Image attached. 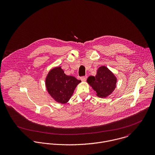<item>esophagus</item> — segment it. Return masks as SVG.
Masks as SVG:
<instances>
[{
	"mask_svg": "<svg viewBox=\"0 0 155 155\" xmlns=\"http://www.w3.org/2000/svg\"><path fill=\"white\" fill-rule=\"evenodd\" d=\"M80 79H81V80L82 81H85L87 80V76H82V77L80 78Z\"/></svg>",
	"mask_w": 155,
	"mask_h": 155,
	"instance_id": "1",
	"label": "esophagus"
}]
</instances>
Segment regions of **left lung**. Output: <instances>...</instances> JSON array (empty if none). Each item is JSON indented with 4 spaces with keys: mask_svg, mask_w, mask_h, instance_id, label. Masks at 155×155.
Masks as SVG:
<instances>
[{
    "mask_svg": "<svg viewBox=\"0 0 155 155\" xmlns=\"http://www.w3.org/2000/svg\"><path fill=\"white\" fill-rule=\"evenodd\" d=\"M117 79L114 74L106 66L100 67L95 76H90L87 82L96 91L97 95L104 98L110 95L116 88Z\"/></svg>",
    "mask_w": 155,
    "mask_h": 155,
    "instance_id": "left-lung-1",
    "label": "left lung"
}]
</instances>
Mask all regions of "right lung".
Returning <instances> with one entry per match:
<instances>
[{
  "instance_id": "right-lung-1",
  "label": "right lung",
  "mask_w": 155,
  "mask_h": 155,
  "mask_svg": "<svg viewBox=\"0 0 155 155\" xmlns=\"http://www.w3.org/2000/svg\"><path fill=\"white\" fill-rule=\"evenodd\" d=\"M72 76H67L61 67H57L49 71L45 84L50 95L58 103L64 104L70 100L74 89L81 82Z\"/></svg>"
}]
</instances>
